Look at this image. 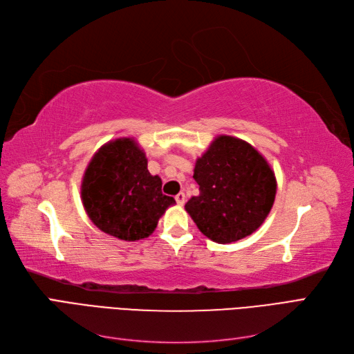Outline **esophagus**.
<instances>
[{
	"instance_id": "obj_1",
	"label": "esophagus",
	"mask_w": 354,
	"mask_h": 354,
	"mask_svg": "<svg viewBox=\"0 0 354 354\" xmlns=\"http://www.w3.org/2000/svg\"><path fill=\"white\" fill-rule=\"evenodd\" d=\"M176 201H177L178 205H185V202H186V195L183 194V192H180V194L176 196Z\"/></svg>"
}]
</instances>
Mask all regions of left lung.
Segmentation results:
<instances>
[{
    "mask_svg": "<svg viewBox=\"0 0 354 354\" xmlns=\"http://www.w3.org/2000/svg\"><path fill=\"white\" fill-rule=\"evenodd\" d=\"M199 195L185 205L205 236L230 243L264 223L276 196V177L264 156L241 138L218 136L196 159Z\"/></svg>",
    "mask_w": 354,
    "mask_h": 354,
    "instance_id": "obj_1",
    "label": "left lung"
}]
</instances>
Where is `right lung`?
I'll return each instance as SVG.
<instances>
[{"label":"right lung","instance_id":"1","mask_svg":"<svg viewBox=\"0 0 354 354\" xmlns=\"http://www.w3.org/2000/svg\"><path fill=\"white\" fill-rule=\"evenodd\" d=\"M85 212L102 232L134 242L152 234L176 199L162 194V180L147 169L145 152L133 138L103 145L91 158L81 185Z\"/></svg>","mask_w":354,"mask_h":354}]
</instances>
